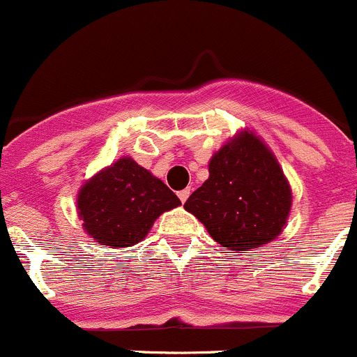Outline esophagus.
Returning <instances> with one entry per match:
<instances>
[{
    "mask_svg": "<svg viewBox=\"0 0 357 357\" xmlns=\"http://www.w3.org/2000/svg\"><path fill=\"white\" fill-rule=\"evenodd\" d=\"M178 197H179V201H181V202H185L186 199L190 197V188L179 190V192H178Z\"/></svg>",
    "mask_w": 357,
    "mask_h": 357,
    "instance_id": "esophagus-1",
    "label": "esophagus"
}]
</instances>
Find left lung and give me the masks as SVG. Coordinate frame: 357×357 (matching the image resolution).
I'll return each mask as SVG.
<instances>
[{
    "label": "left lung",
    "mask_w": 357,
    "mask_h": 357,
    "mask_svg": "<svg viewBox=\"0 0 357 357\" xmlns=\"http://www.w3.org/2000/svg\"><path fill=\"white\" fill-rule=\"evenodd\" d=\"M291 186L254 133H239L209 162V178L185 202L209 236L243 254L273 241L291 211Z\"/></svg>",
    "instance_id": "left-lung-1"
}]
</instances>
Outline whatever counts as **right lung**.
I'll use <instances>...</instances> for the list:
<instances>
[{
	"label": "right lung",
	"mask_w": 357,
	"mask_h": 357,
	"mask_svg": "<svg viewBox=\"0 0 357 357\" xmlns=\"http://www.w3.org/2000/svg\"><path fill=\"white\" fill-rule=\"evenodd\" d=\"M181 204L176 194L132 158H119L79 192L77 209L96 243L112 248L142 241L163 211Z\"/></svg>",
	"instance_id": "right-lung-1"
}]
</instances>
